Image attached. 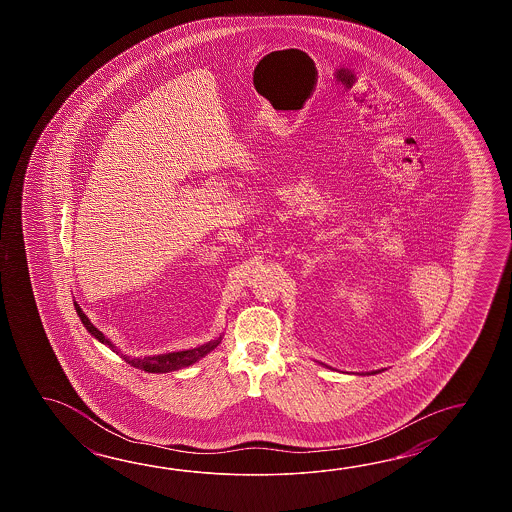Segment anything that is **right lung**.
I'll return each instance as SVG.
<instances>
[{
    "mask_svg": "<svg viewBox=\"0 0 512 512\" xmlns=\"http://www.w3.org/2000/svg\"><path fill=\"white\" fill-rule=\"evenodd\" d=\"M75 309H77L78 316H80V320H82V324L86 326L87 331L93 335V337L100 340L102 344H106L109 348L113 349L117 355H120L122 359L126 360L130 366L133 368H137V370L148 371V373H166V371H175L181 370V368H186V366H190V364H194L199 359H203L207 353H210L212 349H216L219 346V342H221V337L216 338V340H210L207 344H203V346H199V348L194 349H185V351H174V353H166V355H153V357H137V359H131V357H126L124 353H120V349H117V346H113L111 342H109L108 338L104 337L100 331H98L97 327L93 326L91 322H89V318L84 315V311L80 309V305L75 302Z\"/></svg>",
    "mask_w": 512,
    "mask_h": 512,
    "instance_id": "1",
    "label": "right lung"
}]
</instances>
